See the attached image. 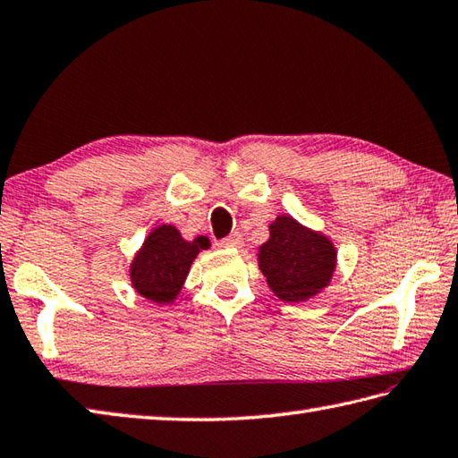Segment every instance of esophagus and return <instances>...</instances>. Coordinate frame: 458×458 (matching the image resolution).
Masks as SVG:
<instances>
[{
    "instance_id": "esophagus-1",
    "label": "esophagus",
    "mask_w": 458,
    "mask_h": 458,
    "mask_svg": "<svg viewBox=\"0 0 458 458\" xmlns=\"http://www.w3.org/2000/svg\"><path fill=\"white\" fill-rule=\"evenodd\" d=\"M242 244H244V238H242V234H238V232L226 236L224 240H220L222 248H242Z\"/></svg>"
}]
</instances>
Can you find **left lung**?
<instances>
[{
  "label": "left lung",
  "instance_id": "1",
  "mask_svg": "<svg viewBox=\"0 0 458 458\" xmlns=\"http://www.w3.org/2000/svg\"><path fill=\"white\" fill-rule=\"evenodd\" d=\"M335 262L334 242L288 214H280L270 224V238L258 250V266L267 285L288 303L308 301L327 288Z\"/></svg>",
  "mask_w": 458,
  "mask_h": 458
}]
</instances>
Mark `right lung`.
Masks as SVG:
<instances>
[{
  "mask_svg": "<svg viewBox=\"0 0 458 458\" xmlns=\"http://www.w3.org/2000/svg\"><path fill=\"white\" fill-rule=\"evenodd\" d=\"M206 248H210L206 236L188 242L170 224L157 226L134 254L131 264L132 288L148 301L173 303L182 290L194 258Z\"/></svg>",
  "mask_w": 458,
  "mask_h": 458,
  "instance_id": "right-lung-1",
  "label": "right lung"
}]
</instances>
